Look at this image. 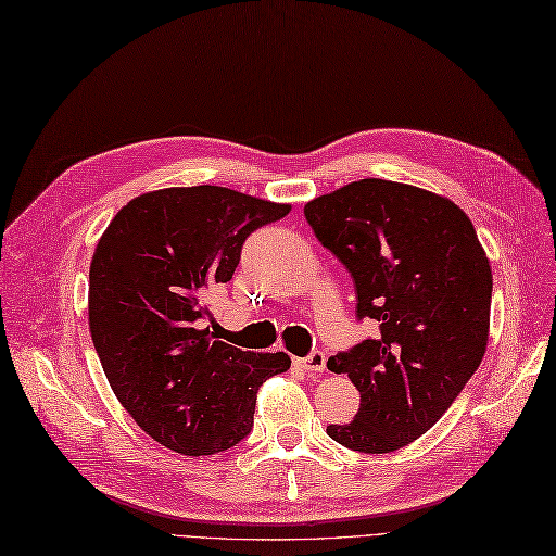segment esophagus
<instances>
[{"label": "esophagus", "instance_id": "34e87169", "mask_svg": "<svg viewBox=\"0 0 556 556\" xmlns=\"http://www.w3.org/2000/svg\"><path fill=\"white\" fill-rule=\"evenodd\" d=\"M294 365H296L299 369L308 371V374H318V371H325L327 357H325L323 351H313V353H308L306 357H296Z\"/></svg>", "mask_w": 556, "mask_h": 556}]
</instances>
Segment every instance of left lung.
<instances>
[{"mask_svg":"<svg viewBox=\"0 0 556 556\" xmlns=\"http://www.w3.org/2000/svg\"><path fill=\"white\" fill-rule=\"evenodd\" d=\"M355 282L357 320L379 334L329 357L359 390L353 421L327 426L353 452L388 454L452 407L489 341L491 266L470 217L438 193L359 179L304 207Z\"/></svg>","mask_w":556,"mask_h":556,"instance_id":"1","label":"left lung"}]
</instances>
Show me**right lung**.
Instances as JSON below:
<instances>
[{
  "label": "right lung",
  "instance_id": "obj_1",
  "mask_svg": "<svg viewBox=\"0 0 556 556\" xmlns=\"http://www.w3.org/2000/svg\"><path fill=\"white\" fill-rule=\"evenodd\" d=\"M290 205L227 187H173L118 210L88 274V327L114 395L149 438L185 456L248 438L260 386L288 353L229 346L205 299L229 282L245 238Z\"/></svg>",
  "mask_w": 556,
  "mask_h": 556
}]
</instances>
